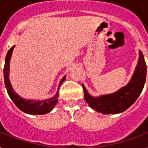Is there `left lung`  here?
<instances>
[{
  "label": "left lung",
  "instance_id": "1",
  "mask_svg": "<svg viewBox=\"0 0 148 148\" xmlns=\"http://www.w3.org/2000/svg\"><path fill=\"white\" fill-rule=\"evenodd\" d=\"M147 74V66L142 52L139 51L138 64L132 77L126 85L109 95L93 97L83 84L84 95L90 108L103 114H119L130 108L142 92Z\"/></svg>",
  "mask_w": 148,
  "mask_h": 148
}]
</instances>
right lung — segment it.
<instances>
[{
	"mask_svg": "<svg viewBox=\"0 0 148 148\" xmlns=\"http://www.w3.org/2000/svg\"><path fill=\"white\" fill-rule=\"evenodd\" d=\"M15 45L10 47L5 58V64L3 67V77H4V84H5L6 89L8 93L9 97L12 100L13 102L15 103V105L19 108L20 110L23 112L28 114H45L47 113L51 112L55 107L56 103L58 101V96H59V88H60L61 84L64 81L66 76L63 77V78L60 80L59 85H58V90L54 96L51 98L42 100V101H38V100H27L17 95L13 89L12 85L10 84V79H9V71H10V61L11 55H12L13 50L14 48Z\"/></svg>",
	"mask_w": 148,
	"mask_h": 148,
	"instance_id": "add662e5",
	"label": "right lung"
}]
</instances>
